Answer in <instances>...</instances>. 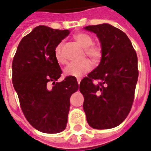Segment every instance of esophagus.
Returning a JSON list of instances; mask_svg holds the SVG:
<instances>
[{
  "instance_id": "esophagus-1",
  "label": "esophagus",
  "mask_w": 151,
  "mask_h": 151,
  "mask_svg": "<svg viewBox=\"0 0 151 151\" xmlns=\"http://www.w3.org/2000/svg\"><path fill=\"white\" fill-rule=\"evenodd\" d=\"M81 79L80 78H77V81H78V85H79V84H80V82H81Z\"/></svg>"
}]
</instances>
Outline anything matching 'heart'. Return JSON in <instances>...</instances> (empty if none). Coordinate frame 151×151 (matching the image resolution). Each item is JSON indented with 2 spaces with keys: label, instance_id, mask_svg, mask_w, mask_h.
Here are the masks:
<instances>
[{
  "label": "heart",
  "instance_id": "heart-1",
  "mask_svg": "<svg viewBox=\"0 0 151 151\" xmlns=\"http://www.w3.org/2000/svg\"><path fill=\"white\" fill-rule=\"evenodd\" d=\"M73 38L81 47L85 48V55L88 56L94 63H98L103 56V48L99 45L93 44V38L87 33L81 32L73 36ZM55 58L59 64L66 63L62 52V44L55 49ZM92 69V63L89 59H85L81 62H73L64 68V74L70 77H81Z\"/></svg>",
  "mask_w": 151,
  "mask_h": 151
}]
</instances>
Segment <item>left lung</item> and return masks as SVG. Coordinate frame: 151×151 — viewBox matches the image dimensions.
Instances as JSON below:
<instances>
[{
  "mask_svg": "<svg viewBox=\"0 0 151 151\" xmlns=\"http://www.w3.org/2000/svg\"><path fill=\"white\" fill-rule=\"evenodd\" d=\"M85 29L99 37L103 56L99 66L80 83L83 109L92 128L112 129L122 124L131 110L139 76L137 55L126 34L111 25Z\"/></svg>",
  "mask_w": 151,
  "mask_h": 151,
  "instance_id": "1",
  "label": "left lung"
}]
</instances>
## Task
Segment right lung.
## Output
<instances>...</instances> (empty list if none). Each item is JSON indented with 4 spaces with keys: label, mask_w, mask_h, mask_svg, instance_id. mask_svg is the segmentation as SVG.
<instances>
[{
    "label": "right lung",
    "mask_w": 151,
    "mask_h": 151,
    "mask_svg": "<svg viewBox=\"0 0 151 151\" xmlns=\"http://www.w3.org/2000/svg\"><path fill=\"white\" fill-rule=\"evenodd\" d=\"M69 34V29L35 27L22 37L13 58L12 83L22 113L32 126L45 133L66 129L70 98L79 88L74 77L56 82L62 70L55 49ZM49 83L54 85L52 89Z\"/></svg>",
    "instance_id": "obj_1"
}]
</instances>
